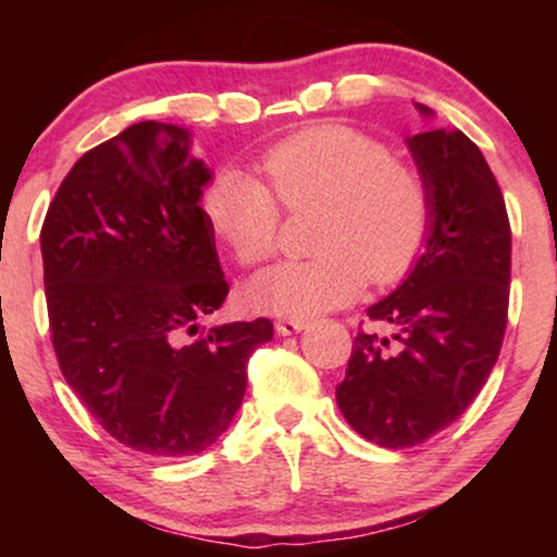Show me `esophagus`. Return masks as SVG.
<instances>
[{
	"label": "esophagus",
	"instance_id": "34e87169",
	"mask_svg": "<svg viewBox=\"0 0 557 557\" xmlns=\"http://www.w3.org/2000/svg\"><path fill=\"white\" fill-rule=\"evenodd\" d=\"M304 326H307V322H304V319H278L276 332L281 334V337H288V334L301 332Z\"/></svg>",
	"mask_w": 557,
	"mask_h": 557
}]
</instances>
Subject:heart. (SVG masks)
Wrapping results in <instances>:
<instances>
[{
  "mask_svg": "<svg viewBox=\"0 0 557 557\" xmlns=\"http://www.w3.org/2000/svg\"><path fill=\"white\" fill-rule=\"evenodd\" d=\"M253 174L220 170L202 193V215L243 265L278 246L281 206L322 208L317 258L281 261L246 286L256 311L309 319L345 307L372 284H395L413 269L431 235L433 202L423 174L393 159L383 141L339 124L304 128L261 159Z\"/></svg>",
  "mask_w": 557,
  "mask_h": 557,
  "instance_id": "heart-1",
  "label": "heart"
}]
</instances>
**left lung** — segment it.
I'll return each instance as SVG.
<instances>
[{
    "instance_id": "left-lung-1",
    "label": "left lung",
    "mask_w": 557,
    "mask_h": 557,
    "mask_svg": "<svg viewBox=\"0 0 557 557\" xmlns=\"http://www.w3.org/2000/svg\"><path fill=\"white\" fill-rule=\"evenodd\" d=\"M406 144L431 193V235L408 278L368 309L395 326L398 347L360 332L337 385L347 423L385 448L436 436L482 391L505 339L512 265L505 197L476 144L459 128Z\"/></svg>"
}]
</instances>
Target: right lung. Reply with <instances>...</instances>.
Instances as JSON below:
<instances>
[{
	"label": "right lung",
	"mask_w": 557,
	"mask_h": 557,
	"mask_svg": "<svg viewBox=\"0 0 557 557\" xmlns=\"http://www.w3.org/2000/svg\"><path fill=\"white\" fill-rule=\"evenodd\" d=\"M210 177L187 128L141 121L73 164L40 233L63 377L113 438L154 459L215 444L273 337L261 317L188 339L227 296L200 208Z\"/></svg>",
	"instance_id": "right-lung-1"
}]
</instances>
